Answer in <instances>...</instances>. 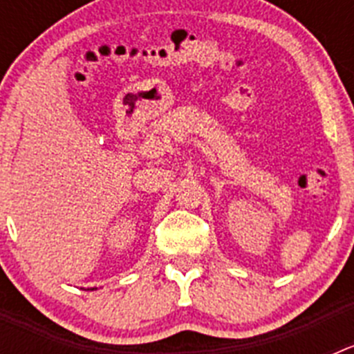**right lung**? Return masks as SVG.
<instances>
[{"label": "right lung", "mask_w": 354, "mask_h": 354, "mask_svg": "<svg viewBox=\"0 0 354 354\" xmlns=\"http://www.w3.org/2000/svg\"><path fill=\"white\" fill-rule=\"evenodd\" d=\"M93 289H95V287H92V289H88V290H93Z\"/></svg>", "instance_id": "obj_1"}]
</instances>
